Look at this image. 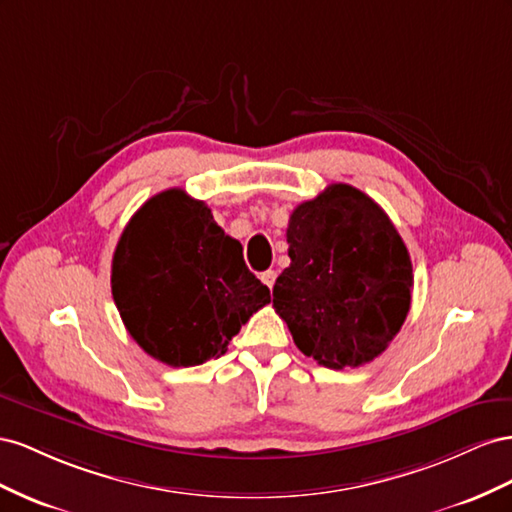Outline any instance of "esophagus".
I'll return each mask as SVG.
<instances>
[{"label": "esophagus", "instance_id": "esophagus-1", "mask_svg": "<svg viewBox=\"0 0 512 512\" xmlns=\"http://www.w3.org/2000/svg\"><path fill=\"white\" fill-rule=\"evenodd\" d=\"M261 281H264V285H268L272 289L274 281H276V272L274 270H266L264 274H261Z\"/></svg>", "mask_w": 512, "mask_h": 512}]
</instances>
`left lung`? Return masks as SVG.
<instances>
[{
  "label": "left lung",
  "mask_w": 512,
  "mask_h": 512,
  "mask_svg": "<svg viewBox=\"0 0 512 512\" xmlns=\"http://www.w3.org/2000/svg\"><path fill=\"white\" fill-rule=\"evenodd\" d=\"M289 268L272 304L304 356L360 367L397 337L412 304V259L388 214L349 184L291 212Z\"/></svg>",
  "instance_id": "1"
}]
</instances>
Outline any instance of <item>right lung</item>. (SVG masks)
<instances>
[{
  "instance_id": "1",
  "label": "right lung",
  "mask_w": 512,
  "mask_h": 512,
  "mask_svg": "<svg viewBox=\"0 0 512 512\" xmlns=\"http://www.w3.org/2000/svg\"><path fill=\"white\" fill-rule=\"evenodd\" d=\"M111 294L130 337L169 367L223 356L270 302L242 244L182 188L154 195L130 218L113 253Z\"/></svg>"
}]
</instances>
